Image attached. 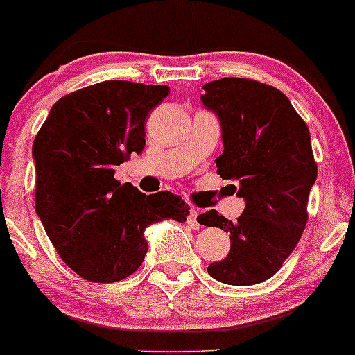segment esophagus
<instances>
[{
  "mask_svg": "<svg viewBox=\"0 0 355 355\" xmlns=\"http://www.w3.org/2000/svg\"><path fill=\"white\" fill-rule=\"evenodd\" d=\"M197 216H198V209H196V207L190 209L189 217H187V222H189V225H192L193 229L200 227V224H198V222H197Z\"/></svg>",
  "mask_w": 355,
  "mask_h": 355,
  "instance_id": "34e87169",
  "label": "esophagus"
}]
</instances>
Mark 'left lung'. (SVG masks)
I'll return each mask as SVG.
<instances>
[{
  "mask_svg": "<svg viewBox=\"0 0 355 355\" xmlns=\"http://www.w3.org/2000/svg\"><path fill=\"white\" fill-rule=\"evenodd\" d=\"M204 91L202 104L219 118L222 130L217 173L236 182V196L246 202L236 222L217 210L197 217L198 224L220 227L231 239L229 254L207 271L225 285H258L282 268L306 225L317 180L310 131L272 85L224 77Z\"/></svg>",
  "mask_w": 355,
  "mask_h": 355,
  "instance_id": "1",
  "label": "left lung"
}]
</instances>
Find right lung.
<instances>
[{
  "mask_svg": "<svg viewBox=\"0 0 355 355\" xmlns=\"http://www.w3.org/2000/svg\"><path fill=\"white\" fill-rule=\"evenodd\" d=\"M170 89L106 80L58 99L35 136V207L58 256L87 282L128 278L145 259L146 227L185 222L180 196L139 192L116 166L145 148V121Z\"/></svg>",
  "mask_w": 355,
  "mask_h": 355,
  "instance_id": "obj_1",
  "label": "right lung"
}]
</instances>
